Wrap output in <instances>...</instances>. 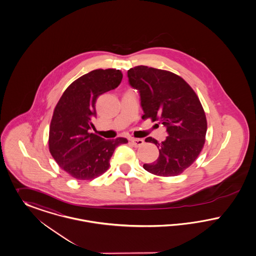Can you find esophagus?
<instances>
[{"label":"esophagus","instance_id":"34e87169","mask_svg":"<svg viewBox=\"0 0 256 256\" xmlns=\"http://www.w3.org/2000/svg\"><path fill=\"white\" fill-rule=\"evenodd\" d=\"M130 141L132 142V144L134 146V147H140L144 144V141L143 139H140V138H130Z\"/></svg>","mask_w":256,"mask_h":256}]
</instances>
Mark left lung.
<instances>
[{
    "label": "left lung",
    "mask_w": 256,
    "mask_h": 256,
    "mask_svg": "<svg viewBox=\"0 0 256 256\" xmlns=\"http://www.w3.org/2000/svg\"><path fill=\"white\" fill-rule=\"evenodd\" d=\"M128 77L139 90L142 119L158 122L168 134L162 143L145 139L156 145L160 156L144 169L162 177L180 175L196 162L205 144L207 120L196 92L180 76L146 66L130 68Z\"/></svg>",
    "instance_id": "8db88e82"
}]
</instances>
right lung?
<instances>
[{
	"instance_id": "right-lung-1",
	"label": "right lung",
	"mask_w": 256,
	"mask_h": 256,
	"mask_svg": "<svg viewBox=\"0 0 256 256\" xmlns=\"http://www.w3.org/2000/svg\"><path fill=\"white\" fill-rule=\"evenodd\" d=\"M120 70H94L74 81L62 94L49 128V150L58 166L77 180L104 174L110 158L126 138L106 140L90 134L96 98L120 85Z\"/></svg>"
}]
</instances>
